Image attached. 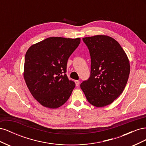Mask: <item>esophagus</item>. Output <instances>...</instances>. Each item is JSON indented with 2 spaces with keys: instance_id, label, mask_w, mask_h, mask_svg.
Wrapping results in <instances>:
<instances>
[{
  "instance_id": "34e87169",
  "label": "esophagus",
  "mask_w": 146,
  "mask_h": 146,
  "mask_svg": "<svg viewBox=\"0 0 146 146\" xmlns=\"http://www.w3.org/2000/svg\"><path fill=\"white\" fill-rule=\"evenodd\" d=\"M75 83H76V86H78L79 85V84H80V81H79V80H75Z\"/></svg>"
}]
</instances>
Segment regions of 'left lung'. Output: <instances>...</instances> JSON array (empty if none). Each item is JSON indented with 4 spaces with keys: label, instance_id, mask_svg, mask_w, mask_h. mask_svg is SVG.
Segmentation results:
<instances>
[{
    "label": "left lung",
    "instance_id": "obj_1",
    "mask_svg": "<svg viewBox=\"0 0 146 146\" xmlns=\"http://www.w3.org/2000/svg\"><path fill=\"white\" fill-rule=\"evenodd\" d=\"M91 56V76L80 88L94 107L111 104L126 86L130 71L129 60L119 42L107 35L83 38Z\"/></svg>",
    "mask_w": 146,
    "mask_h": 146
}]
</instances>
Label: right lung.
<instances>
[{
    "label": "right lung",
    "instance_id": "obj_1",
    "mask_svg": "<svg viewBox=\"0 0 146 146\" xmlns=\"http://www.w3.org/2000/svg\"><path fill=\"white\" fill-rule=\"evenodd\" d=\"M80 38L50 37L31 46L25 56L24 78L33 98L43 107L57 108L76 86L66 72L68 58Z\"/></svg>",
    "mask_w": 146,
    "mask_h": 146
}]
</instances>
